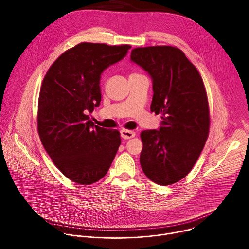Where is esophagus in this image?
I'll use <instances>...</instances> for the list:
<instances>
[{
    "label": "esophagus",
    "instance_id": "esophagus-1",
    "mask_svg": "<svg viewBox=\"0 0 249 249\" xmlns=\"http://www.w3.org/2000/svg\"><path fill=\"white\" fill-rule=\"evenodd\" d=\"M120 134H121V137L125 140H128V139H131V138H134L136 133L134 131H131V130H126V129H123L120 131Z\"/></svg>",
    "mask_w": 249,
    "mask_h": 249
}]
</instances>
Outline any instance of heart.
Listing matches in <instances>:
<instances>
[{
	"instance_id": "b5f03b06",
	"label": "heart",
	"mask_w": 249,
	"mask_h": 249,
	"mask_svg": "<svg viewBox=\"0 0 249 249\" xmlns=\"http://www.w3.org/2000/svg\"><path fill=\"white\" fill-rule=\"evenodd\" d=\"M135 74H136V73H134V74H132V75H135Z\"/></svg>"
}]
</instances>
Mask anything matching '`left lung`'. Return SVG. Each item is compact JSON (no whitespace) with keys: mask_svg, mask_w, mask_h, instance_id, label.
<instances>
[{"mask_svg":"<svg viewBox=\"0 0 249 249\" xmlns=\"http://www.w3.org/2000/svg\"><path fill=\"white\" fill-rule=\"evenodd\" d=\"M131 60L153 79L151 111L161 114L160 130L141 133L140 163L153 182L170 185L191 171L205 146L210 110L197 68L173 46L137 47Z\"/></svg>","mask_w":249,"mask_h":249,"instance_id":"1","label":"left lung"}]
</instances>
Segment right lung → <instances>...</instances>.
Returning a JSON list of instances; mask_svg holds the SVG:
<instances>
[{
  "label": "right lung",
  "mask_w": 249,
  "mask_h": 249,
  "mask_svg": "<svg viewBox=\"0 0 249 249\" xmlns=\"http://www.w3.org/2000/svg\"><path fill=\"white\" fill-rule=\"evenodd\" d=\"M130 48L79 43L61 54L43 79L38 135L56 167L73 182L90 185L101 179L121 144L117 130L94 125L88 113L100 103L103 70L124 58Z\"/></svg>",
  "instance_id": "right-lung-1"
}]
</instances>
